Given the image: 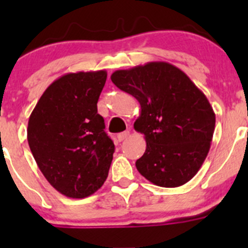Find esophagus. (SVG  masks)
I'll return each instance as SVG.
<instances>
[{"instance_id":"obj_1","label":"esophagus","mask_w":248,"mask_h":248,"mask_svg":"<svg viewBox=\"0 0 248 248\" xmlns=\"http://www.w3.org/2000/svg\"><path fill=\"white\" fill-rule=\"evenodd\" d=\"M129 137V132L126 131V132H122V133L117 134V140L119 141H124V140H126L127 138Z\"/></svg>"}]
</instances>
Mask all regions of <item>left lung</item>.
Returning <instances> with one entry per match:
<instances>
[{"mask_svg":"<svg viewBox=\"0 0 248 248\" xmlns=\"http://www.w3.org/2000/svg\"><path fill=\"white\" fill-rule=\"evenodd\" d=\"M111 81L140 104L134 129L146 150L136 162L146 180L161 187L188 182L204 163L216 116L206 96L181 69L168 62L120 69Z\"/></svg>","mask_w":248,"mask_h":248,"instance_id":"obj_1","label":"left lung"}]
</instances>
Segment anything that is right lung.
<instances>
[{"instance_id": "add662e5", "label": "right lung", "mask_w": 248, "mask_h": 248, "mask_svg": "<svg viewBox=\"0 0 248 248\" xmlns=\"http://www.w3.org/2000/svg\"><path fill=\"white\" fill-rule=\"evenodd\" d=\"M106 71L67 73L44 91L29 119L30 149L50 185L81 199L103 186L115 145L104 132L97 102Z\"/></svg>"}]
</instances>
